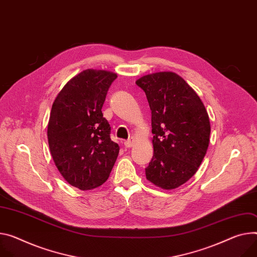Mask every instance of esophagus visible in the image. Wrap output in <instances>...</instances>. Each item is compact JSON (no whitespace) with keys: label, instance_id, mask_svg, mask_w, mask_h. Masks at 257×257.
Returning a JSON list of instances; mask_svg holds the SVG:
<instances>
[{"label":"esophagus","instance_id":"1","mask_svg":"<svg viewBox=\"0 0 257 257\" xmlns=\"http://www.w3.org/2000/svg\"><path fill=\"white\" fill-rule=\"evenodd\" d=\"M134 144H135L134 139H129V141H127V142L124 143V146H125L126 148H132V147L134 146Z\"/></svg>","mask_w":257,"mask_h":257}]
</instances>
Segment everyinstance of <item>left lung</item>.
Returning a JSON list of instances; mask_svg holds the SVG:
<instances>
[{"label":"left lung","instance_id":"obj_1","mask_svg":"<svg viewBox=\"0 0 257 257\" xmlns=\"http://www.w3.org/2000/svg\"><path fill=\"white\" fill-rule=\"evenodd\" d=\"M152 110L154 156L147 179L174 190L198 171L210 142V120L196 91L173 72H159L136 82Z\"/></svg>","mask_w":257,"mask_h":257}]
</instances>
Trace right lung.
Here are the masks:
<instances>
[{
    "instance_id": "1",
    "label": "right lung",
    "mask_w": 257,
    "mask_h": 257,
    "mask_svg": "<svg viewBox=\"0 0 257 257\" xmlns=\"http://www.w3.org/2000/svg\"><path fill=\"white\" fill-rule=\"evenodd\" d=\"M116 77L103 69H85L63 86L52 104L47 129L51 156L62 177L82 191L104 183L119 155L101 111Z\"/></svg>"
}]
</instances>
